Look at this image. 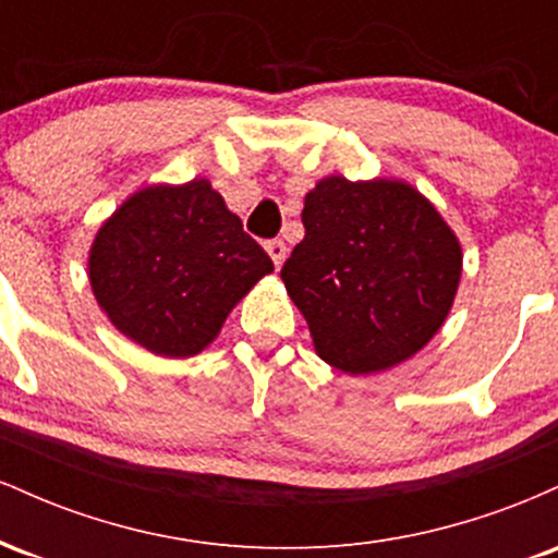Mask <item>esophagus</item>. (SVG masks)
<instances>
[{
  "mask_svg": "<svg viewBox=\"0 0 558 558\" xmlns=\"http://www.w3.org/2000/svg\"><path fill=\"white\" fill-rule=\"evenodd\" d=\"M267 254H270L272 257V262H275V267H280L286 262V254H288V248H286V243L283 241H267Z\"/></svg>",
  "mask_w": 558,
  "mask_h": 558,
  "instance_id": "esophagus-1",
  "label": "esophagus"
}]
</instances>
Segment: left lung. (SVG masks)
I'll return each instance as SVG.
<instances>
[{
    "label": "left lung",
    "instance_id": "1",
    "mask_svg": "<svg viewBox=\"0 0 558 558\" xmlns=\"http://www.w3.org/2000/svg\"><path fill=\"white\" fill-rule=\"evenodd\" d=\"M304 241L280 270L317 356L349 375L412 360L446 323L462 243L412 183L328 175L304 196Z\"/></svg>",
    "mask_w": 558,
    "mask_h": 558
}]
</instances>
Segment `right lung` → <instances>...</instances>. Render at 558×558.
<instances>
[{
	"label": "right lung",
	"instance_id": "right-lung-1",
	"mask_svg": "<svg viewBox=\"0 0 558 558\" xmlns=\"http://www.w3.org/2000/svg\"><path fill=\"white\" fill-rule=\"evenodd\" d=\"M272 259L207 178L138 189L96 230L88 283L107 319L146 351L196 356Z\"/></svg>",
	"mask_w": 558,
	"mask_h": 558
}]
</instances>
